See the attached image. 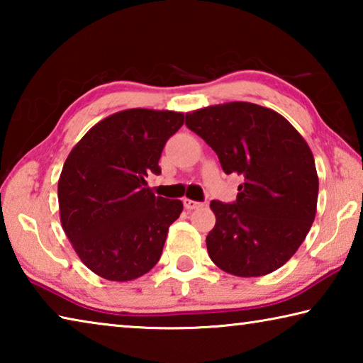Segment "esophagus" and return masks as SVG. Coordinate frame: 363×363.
Returning <instances> with one entry per match:
<instances>
[{
  "label": "esophagus",
  "instance_id": "obj_1",
  "mask_svg": "<svg viewBox=\"0 0 363 363\" xmlns=\"http://www.w3.org/2000/svg\"><path fill=\"white\" fill-rule=\"evenodd\" d=\"M205 203H201V201H195V200H190V199H184V206H186V210L192 211L196 210V208H201Z\"/></svg>",
  "mask_w": 363,
  "mask_h": 363
}]
</instances>
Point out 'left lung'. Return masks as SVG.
I'll return each instance as SVG.
<instances>
[{
	"label": "left lung",
	"mask_w": 363,
	"mask_h": 363,
	"mask_svg": "<svg viewBox=\"0 0 363 363\" xmlns=\"http://www.w3.org/2000/svg\"><path fill=\"white\" fill-rule=\"evenodd\" d=\"M190 131L216 152L225 174L242 176L237 200H213L206 237L211 261L238 277L277 270L296 253L315 218L314 155L290 121L250 102L186 115Z\"/></svg>",
	"instance_id": "8db88e82"
}]
</instances>
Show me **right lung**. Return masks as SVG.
<instances>
[{"instance_id": "right-lung-1", "label": "right lung", "mask_w": 363, "mask_h": 363, "mask_svg": "<svg viewBox=\"0 0 363 363\" xmlns=\"http://www.w3.org/2000/svg\"><path fill=\"white\" fill-rule=\"evenodd\" d=\"M182 125L184 113L123 110L91 128L67 157L57 187L60 223L94 274L128 281L158 262L182 201L152 194L145 179L162 173L163 147Z\"/></svg>"}]
</instances>
